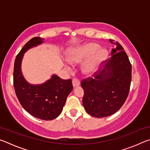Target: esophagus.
<instances>
[{"instance_id":"34e87169","label":"esophagus","mask_w":150,"mask_h":150,"mask_svg":"<svg viewBox=\"0 0 150 150\" xmlns=\"http://www.w3.org/2000/svg\"><path fill=\"white\" fill-rule=\"evenodd\" d=\"M72 83H73V86L74 87H78V86L80 85V81L77 78H73V79L72 81Z\"/></svg>"}]
</instances>
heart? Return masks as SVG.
<instances>
[{
    "mask_svg": "<svg viewBox=\"0 0 150 150\" xmlns=\"http://www.w3.org/2000/svg\"><path fill=\"white\" fill-rule=\"evenodd\" d=\"M99 49V45L94 43L84 45L71 53L68 56V61L71 63H75L92 57L90 62L85 66L87 71H91L96 69L107 57L106 50ZM67 67L69 69V67Z\"/></svg>",
    "mask_w": 150,
    "mask_h": 150,
    "instance_id": "heart-1",
    "label": "heart"
}]
</instances>
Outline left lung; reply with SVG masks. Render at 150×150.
Here are the masks:
<instances>
[{
  "instance_id": "left-lung-1",
  "label": "left lung",
  "mask_w": 150,
  "mask_h": 150,
  "mask_svg": "<svg viewBox=\"0 0 150 150\" xmlns=\"http://www.w3.org/2000/svg\"><path fill=\"white\" fill-rule=\"evenodd\" d=\"M116 48L111 51V57L100 63L103 70L93 77L83 79V104L88 115L103 118L116 112L125 103L130 91L132 65L122 46L109 40Z\"/></svg>"
}]
</instances>
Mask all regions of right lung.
Returning a JSON list of instances; mask_svg holds the SVG:
<instances>
[{
  "instance_id": "1",
  "label": "right lung",
  "mask_w": 150,
  "mask_h": 150,
  "mask_svg": "<svg viewBox=\"0 0 150 150\" xmlns=\"http://www.w3.org/2000/svg\"><path fill=\"white\" fill-rule=\"evenodd\" d=\"M42 42V38H33L16 55L13 83L18 99L28 112L37 118L51 120L57 118L62 112L67 96L73 90V85L71 79H62L55 75L44 84L39 85H30L24 79L21 71L24 54L30 48Z\"/></svg>"
}]
</instances>
